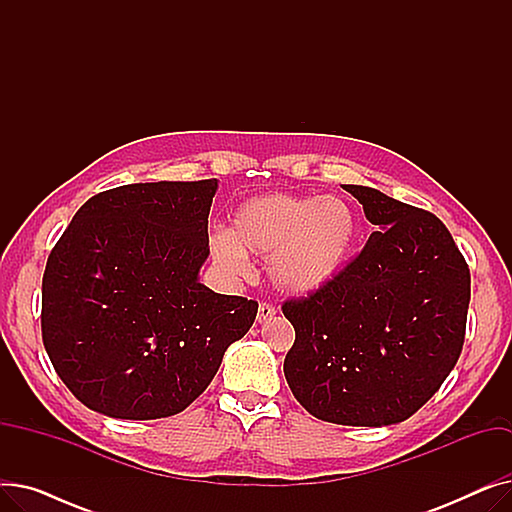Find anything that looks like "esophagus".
Listing matches in <instances>:
<instances>
[{"instance_id": "obj_1", "label": "esophagus", "mask_w": 512, "mask_h": 512, "mask_svg": "<svg viewBox=\"0 0 512 512\" xmlns=\"http://www.w3.org/2000/svg\"><path fill=\"white\" fill-rule=\"evenodd\" d=\"M276 315V307L272 303H259V309H257V321L259 324H265L267 319H272Z\"/></svg>"}]
</instances>
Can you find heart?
<instances>
[{"mask_svg":"<svg viewBox=\"0 0 512 512\" xmlns=\"http://www.w3.org/2000/svg\"><path fill=\"white\" fill-rule=\"evenodd\" d=\"M357 234V213L340 197L274 193L242 203L232 230H215L209 247L232 276L249 272V255L267 257V274L278 290L309 297L340 276Z\"/></svg>","mask_w":512,"mask_h":512,"instance_id":"obj_1","label":"heart"}]
</instances>
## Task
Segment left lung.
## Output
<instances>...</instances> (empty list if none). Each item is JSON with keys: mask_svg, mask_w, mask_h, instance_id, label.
Here are the masks:
<instances>
[{"mask_svg": "<svg viewBox=\"0 0 512 512\" xmlns=\"http://www.w3.org/2000/svg\"><path fill=\"white\" fill-rule=\"evenodd\" d=\"M342 186L375 232L330 286L282 303L297 334L284 375L321 421L392 425L417 413L459 361L471 274L432 211Z\"/></svg>", "mask_w": 512, "mask_h": 512, "instance_id": "1", "label": "left lung"}]
</instances>
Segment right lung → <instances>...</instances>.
I'll return each mask as SVG.
<instances>
[{"label":"right lung","mask_w":512,"mask_h":512,"mask_svg":"<svg viewBox=\"0 0 512 512\" xmlns=\"http://www.w3.org/2000/svg\"><path fill=\"white\" fill-rule=\"evenodd\" d=\"M218 180H161L97 193L51 249L41 334L85 407L116 419L184 411L253 326L257 301L197 276Z\"/></svg>","instance_id":"right-lung-1"}]
</instances>
